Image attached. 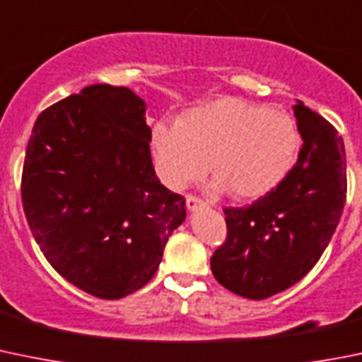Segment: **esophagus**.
<instances>
[{"label": "esophagus", "mask_w": 362, "mask_h": 362, "mask_svg": "<svg viewBox=\"0 0 362 362\" xmlns=\"http://www.w3.org/2000/svg\"><path fill=\"white\" fill-rule=\"evenodd\" d=\"M185 205H187L189 211L194 212V211H200V209H204L205 207V202L200 200V198L191 197V194H189V197L185 198Z\"/></svg>", "instance_id": "esophagus-1"}]
</instances>
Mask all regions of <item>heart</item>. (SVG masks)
<instances>
[{
    "mask_svg": "<svg viewBox=\"0 0 362 362\" xmlns=\"http://www.w3.org/2000/svg\"><path fill=\"white\" fill-rule=\"evenodd\" d=\"M300 146L298 127L288 112L239 98L209 101L151 132L155 164L171 189L200 180L212 164L214 187H232L241 200H257L279 187Z\"/></svg>",
    "mask_w": 362,
    "mask_h": 362,
    "instance_id": "heart-1",
    "label": "heart"
}]
</instances>
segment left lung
Returning a JSON list of instances; mask_svg holds the SVG:
<instances>
[{
	"label": "left lung",
	"mask_w": 362,
	"mask_h": 362,
	"mask_svg": "<svg viewBox=\"0 0 362 362\" xmlns=\"http://www.w3.org/2000/svg\"><path fill=\"white\" fill-rule=\"evenodd\" d=\"M303 144L282 184L246 209H225L227 241L211 259L223 288L264 300L302 280L329 246L346 200V157L336 128L298 101Z\"/></svg>",
	"instance_id": "1"
}]
</instances>
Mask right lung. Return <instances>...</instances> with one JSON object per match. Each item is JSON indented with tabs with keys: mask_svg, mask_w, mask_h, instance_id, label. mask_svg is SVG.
<instances>
[{
	"mask_svg": "<svg viewBox=\"0 0 362 362\" xmlns=\"http://www.w3.org/2000/svg\"><path fill=\"white\" fill-rule=\"evenodd\" d=\"M146 103L127 87L89 86L37 117L23 207L49 264L105 300L153 279L185 221V200L155 175Z\"/></svg>",
	"mask_w": 362,
	"mask_h": 362,
	"instance_id": "1",
	"label": "right lung"
}]
</instances>
